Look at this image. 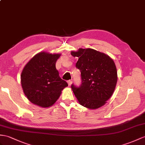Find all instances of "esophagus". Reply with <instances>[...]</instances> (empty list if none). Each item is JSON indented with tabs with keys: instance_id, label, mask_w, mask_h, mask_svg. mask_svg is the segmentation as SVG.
<instances>
[{
	"instance_id": "1",
	"label": "esophagus",
	"mask_w": 145,
	"mask_h": 145,
	"mask_svg": "<svg viewBox=\"0 0 145 145\" xmlns=\"http://www.w3.org/2000/svg\"><path fill=\"white\" fill-rule=\"evenodd\" d=\"M72 81L71 80H69L68 81V85L69 86H71V84H72Z\"/></svg>"
}]
</instances>
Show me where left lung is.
Segmentation results:
<instances>
[{
    "label": "left lung",
    "instance_id": "left-lung-1",
    "mask_svg": "<svg viewBox=\"0 0 145 145\" xmlns=\"http://www.w3.org/2000/svg\"><path fill=\"white\" fill-rule=\"evenodd\" d=\"M71 54L77 57L76 67L81 72L79 87L71 89L80 105L95 109L103 106L112 96L118 81L117 69L112 59L92 48H80Z\"/></svg>",
    "mask_w": 145,
    "mask_h": 145
}]
</instances>
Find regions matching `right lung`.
<instances>
[{"label": "right lung", "mask_w": 145, "mask_h": 145, "mask_svg": "<svg viewBox=\"0 0 145 145\" xmlns=\"http://www.w3.org/2000/svg\"><path fill=\"white\" fill-rule=\"evenodd\" d=\"M60 54L41 52L24 67L21 84L24 95L32 103L42 108L52 106L68 84L59 76L56 62Z\"/></svg>", "instance_id": "1"}]
</instances>
